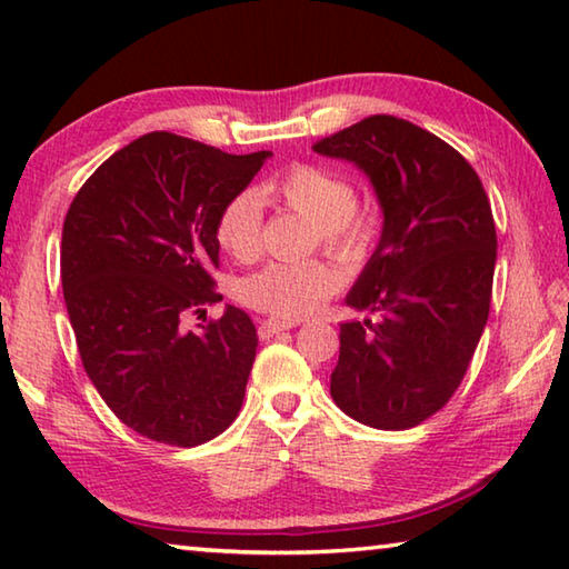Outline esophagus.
Instances as JSON below:
<instances>
[{"label": "esophagus", "instance_id": "esophagus-1", "mask_svg": "<svg viewBox=\"0 0 569 569\" xmlns=\"http://www.w3.org/2000/svg\"><path fill=\"white\" fill-rule=\"evenodd\" d=\"M298 321H291V319H268L261 323V329H258V333H261V339H271V336L281 333V331H291L296 329Z\"/></svg>", "mask_w": 569, "mask_h": 569}]
</instances>
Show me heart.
Masks as SVG:
<instances>
[{"instance_id": "1", "label": "heart", "mask_w": 569, "mask_h": 569, "mask_svg": "<svg viewBox=\"0 0 569 569\" xmlns=\"http://www.w3.org/2000/svg\"><path fill=\"white\" fill-rule=\"evenodd\" d=\"M263 203L283 206L311 220L313 238L329 248L353 250L371 236V218L353 203V186L336 170L291 166L256 192L243 190L220 208L216 238L238 261H250L261 248ZM339 286V273L326 261L268 263L238 286L240 301L258 311L298 319L316 311Z\"/></svg>"}]
</instances>
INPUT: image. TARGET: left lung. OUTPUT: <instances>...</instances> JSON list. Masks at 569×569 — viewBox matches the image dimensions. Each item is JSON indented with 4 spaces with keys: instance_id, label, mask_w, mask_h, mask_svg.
I'll list each match as a JSON object with an SVG mask.
<instances>
[{
    "instance_id": "8db88e82",
    "label": "left lung",
    "mask_w": 569,
    "mask_h": 569,
    "mask_svg": "<svg viewBox=\"0 0 569 569\" xmlns=\"http://www.w3.org/2000/svg\"><path fill=\"white\" fill-rule=\"evenodd\" d=\"M371 180L381 238L346 306L331 397L373 429H409L451 399L487 326L497 230L475 168L437 134L371 114L313 146Z\"/></svg>"
}]
</instances>
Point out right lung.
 <instances>
[{"label":"right lung","mask_w":569,"mask_h":569,"mask_svg":"<svg viewBox=\"0 0 569 569\" xmlns=\"http://www.w3.org/2000/svg\"><path fill=\"white\" fill-rule=\"evenodd\" d=\"M271 156L148 132L67 210L60 271L82 366L114 417L160 445H206L243 403L258 346L250 316L226 306L200 333L182 316L223 301L216 220Z\"/></svg>","instance_id":"right-lung-1"}]
</instances>
